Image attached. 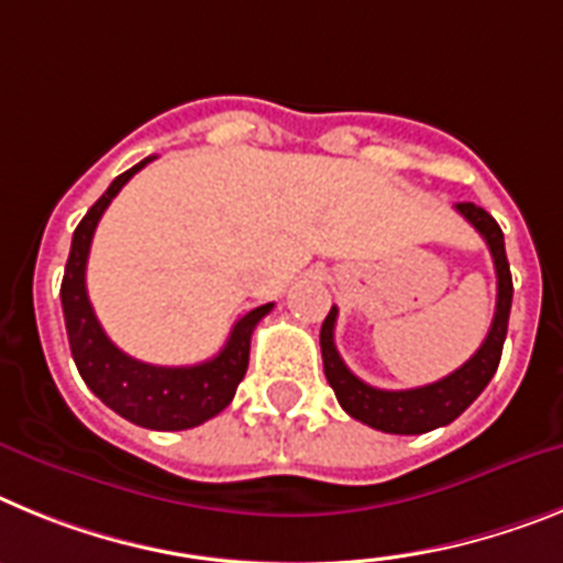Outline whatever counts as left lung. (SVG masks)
Returning a JSON list of instances; mask_svg holds the SVG:
<instances>
[{"instance_id":"left-lung-1","label":"left lung","mask_w":563,"mask_h":563,"mask_svg":"<svg viewBox=\"0 0 563 563\" xmlns=\"http://www.w3.org/2000/svg\"><path fill=\"white\" fill-rule=\"evenodd\" d=\"M456 212L464 221L471 223L482 238H485L487 249L493 254V266H496V314H493L490 331H487L485 342L478 345L476 354L448 374L439 383L422 385V388L408 390H383L374 385L363 383L360 376L349 371V365L342 363V356L336 354L334 345V322L336 309L331 306L329 317L322 320L320 329V349H322V368H325V379L334 388L336 402L349 417L360 419L368 428L383 430V433H399V437H410V433H428L433 428L451 424L453 419L462 417L464 410L471 408L473 399L487 388L501 360V349H505L507 322H510V306H512V277L510 263H507L505 252V234L501 227L493 221V214L476 203H456Z\"/></svg>"}]
</instances>
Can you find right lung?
Segmentation results:
<instances>
[{
  "instance_id": "obj_1",
  "label": "right lung",
  "mask_w": 563,
  "mask_h": 563,
  "mask_svg": "<svg viewBox=\"0 0 563 563\" xmlns=\"http://www.w3.org/2000/svg\"><path fill=\"white\" fill-rule=\"evenodd\" d=\"M150 161L153 158H144L112 180L73 232L70 257H67L65 280H62V311H65L67 340H70L78 374L107 408L141 428L187 430L218 417L232 402L234 390L249 368L254 325L272 311L275 302L257 306L234 322L221 354L207 363L166 368V365L141 363L135 356L124 354L119 345H112L87 297V254H90L92 234L104 209L110 207V200Z\"/></svg>"
}]
</instances>
